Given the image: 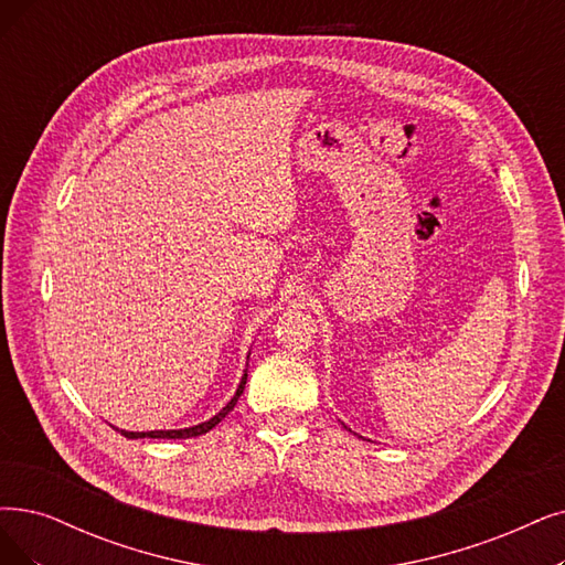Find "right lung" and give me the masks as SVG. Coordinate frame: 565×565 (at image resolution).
<instances>
[{
  "instance_id": "add662e5",
  "label": "right lung",
  "mask_w": 565,
  "mask_h": 565,
  "mask_svg": "<svg viewBox=\"0 0 565 565\" xmlns=\"http://www.w3.org/2000/svg\"><path fill=\"white\" fill-rule=\"evenodd\" d=\"M245 380H247V371L243 373V377H241V382H238V390H236V394L232 396V401L224 405V408L215 415V417H211L209 422H201V424H196V426H190V428H169V431H125V428H118V431L125 436V438H171V440H175V438H194V436H201V434H209L213 426H217L224 417H227L232 411H234V405H236V401L241 398V394H243V387H245Z\"/></svg>"
}]
</instances>
